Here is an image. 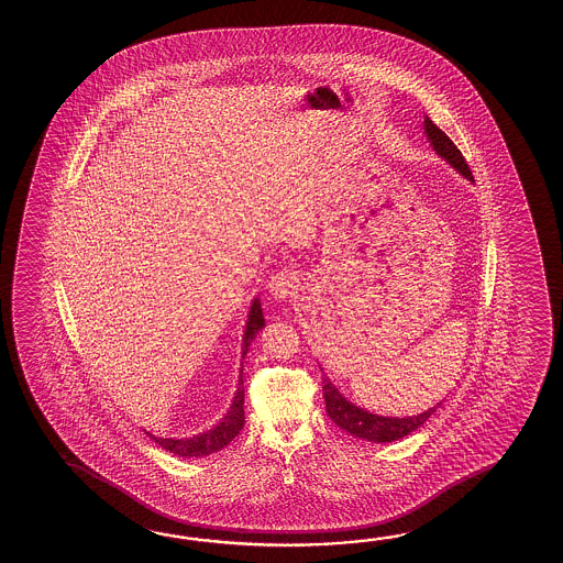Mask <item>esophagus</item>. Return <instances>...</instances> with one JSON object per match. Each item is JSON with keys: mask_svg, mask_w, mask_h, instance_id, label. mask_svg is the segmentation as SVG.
Masks as SVG:
<instances>
[{"mask_svg": "<svg viewBox=\"0 0 563 563\" xmlns=\"http://www.w3.org/2000/svg\"><path fill=\"white\" fill-rule=\"evenodd\" d=\"M299 276L296 269L287 267L282 269L279 274H274L267 289H269V296L276 299V301H287L289 298H294V294L298 291Z\"/></svg>", "mask_w": 563, "mask_h": 563, "instance_id": "obj_1", "label": "esophagus"}]
</instances>
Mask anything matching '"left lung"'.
Segmentation results:
<instances>
[{
	"mask_svg": "<svg viewBox=\"0 0 563 563\" xmlns=\"http://www.w3.org/2000/svg\"><path fill=\"white\" fill-rule=\"evenodd\" d=\"M424 134L431 141L437 155L444 158L465 179L473 180L465 156L461 155L455 143L429 117L424 119ZM322 384L328 417L334 420L342 431L350 432L352 437H358L362 441H371V443H393L398 439H405L407 434L417 431L427 420L431 419V415H434L437 408L441 407V402H439L437 407L429 408L427 412H420L417 417H405V419L378 417V415H372L368 410L356 407L346 400V396L338 393V388L330 383L328 376H323Z\"/></svg>",
	"mask_w": 563,
	"mask_h": 563,
	"instance_id": "8db88e82",
	"label": "left lung"
}]
</instances>
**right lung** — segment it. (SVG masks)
Segmentation results:
<instances>
[{
    "mask_svg": "<svg viewBox=\"0 0 563 563\" xmlns=\"http://www.w3.org/2000/svg\"><path fill=\"white\" fill-rule=\"evenodd\" d=\"M265 325L264 311H262V303L260 299L255 298L252 301V310L247 316V323H245V334H243V352L241 356L245 358L247 350L252 346L253 338L257 335V332ZM241 374H243V366H241ZM240 374V386H238V393L233 396V402L231 408L228 410V415L221 419L219 424H216L213 429L201 432V434H195L191 439H163V437H155L151 432H146L156 444H161L165 451L173 453V455L179 456H207L211 453L221 451L223 446H228L243 429V422H245V410H243V398H245V390H243V378Z\"/></svg>",
    "mask_w": 563,
    "mask_h": 563,
    "instance_id": "obj_1",
    "label": "right lung"
}]
</instances>
